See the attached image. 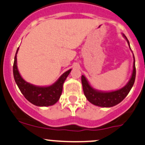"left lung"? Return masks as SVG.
<instances>
[{
  "label": "left lung",
  "mask_w": 145,
  "mask_h": 145,
  "mask_svg": "<svg viewBox=\"0 0 145 145\" xmlns=\"http://www.w3.org/2000/svg\"><path fill=\"white\" fill-rule=\"evenodd\" d=\"M126 39L129 42L127 37L124 36ZM135 74H136V70L135 66V58L133 62V71L132 73L131 78L129 83L124 87L118 91L108 92V93H103V92H99L95 91L91 88L88 82H87L86 79L84 75L82 76V83L83 86V91L86 97L91 103L94 105L102 107H111L116 106L120 102H121L123 99L127 97L129 94V91L131 89L132 86L134 84Z\"/></svg>",
  "instance_id": "1"
}]
</instances>
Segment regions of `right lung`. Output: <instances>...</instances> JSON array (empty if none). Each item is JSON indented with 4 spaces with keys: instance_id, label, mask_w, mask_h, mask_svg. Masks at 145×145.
Masks as SVG:
<instances>
[{
    "instance_id": "obj_1",
    "label": "right lung",
    "mask_w": 145,
    "mask_h": 145,
    "mask_svg": "<svg viewBox=\"0 0 145 145\" xmlns=\"http://www.w3.org/2000/svg\"><path fill=\"white\" fill-rule=\"evenodd\" d=\"M18 50V48L16 50L14 61L13 74L15 82L21 93L29 102L38 106L53 105L59 99L63 89V82L71 72V69L63 73L58 81L52 86L48 87L35 86L23 80L18 72L16 66V54Z\"/></svg>"
}]
</instances>
